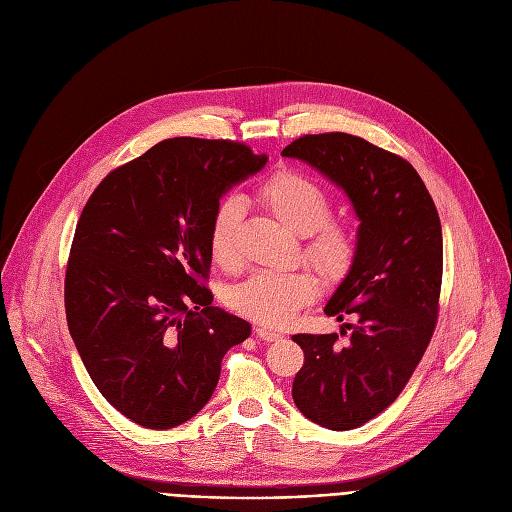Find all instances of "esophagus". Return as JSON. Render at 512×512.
I'll use <instances>...</instances> for the list:
<instances>
[{"instance_id": "1", "label": "esophagus", "mask_w": 512, "mask_h": 512, "mask_svg": "<svg viewBox=\"0 0 512 512\" xmlns=\"http://www.w3.org/2000/svg\"><path fill=\"white\" fill-rule=\"evenodd\" d=\"M254 332H256V337H258V339L267 341V343H275V341H279V339H284V337H281L279 332H275V330H271V328H262V326H258Z\"/></svg>"}]
</instances>
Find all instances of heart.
<instances>
[{
  "label": "heart",
  "mask_w": 512,
  "mask_h": 512,
  "mask_svg": "<svg viewBox=\"0 0 512 512\" xmlns=\"http://www.w3.org/2000/svg\"><path fill=\"white\" fill-rule=\"evenodd\" d=\"M258 199L292 233L303 235V254L328 275L343 273L356 252V239L349 228L330 220L332 199L326 188L309 175L281 169L258 190ZM243 199L224 197L211 218L209 252L220 267H237V231L243 220ZM317 292L309 271H258L231 288L226 301L239 315L267 326L284 324L288 317Z\"/></svg>",
  "instance_id": "obj_1"
}]
</instances>
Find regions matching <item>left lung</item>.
Wrapping results in <instances>:
<instances>
[{"label":"left lung","mask_w":512,"mask_h":512,"mask_svg":"<svg viewBox=\"0 0 512 512\" xmlns=\"http://www.w3.org/2000/svg\"><path fill=\"white\" fill-rule=\"evenodd\" d=\"M281 156L345 190L360 220L356 252L326 315H354L339 334H294L305 364L292 398L313 424L354 430L398 398L432 339L443 281V231L419 173L402 156L349 133L298 137Z\"/></svg>","instance_id":"8db88e82"}]
</instances>
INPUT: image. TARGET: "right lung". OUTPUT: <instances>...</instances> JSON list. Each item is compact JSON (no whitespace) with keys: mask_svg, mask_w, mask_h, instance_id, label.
I'll return each mask as SVG.
<instances>
[{"mask_svg":"<svg viewBox=\"0 0 512 512\" xmlns=\"http://www.w3.org/2000/svg\"><path fill=\"white\" fill-rule=\"evenodd\" d=\"M267 154L173 137L105 175L86 201L65 273L69 334L97 390L150 430L195 417L228 349L252 326L211 307L209 226L226 190Z\"/></svg>","mask_w":512,"mask_h":512,"instance_id":"right-lung-1","label":"right lung"}]
</instances>
